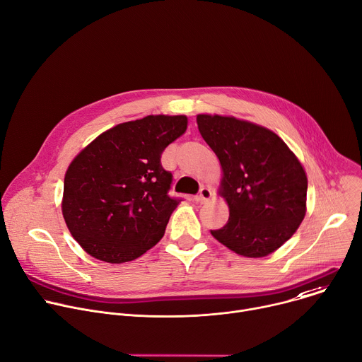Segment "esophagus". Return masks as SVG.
Instances as JSON below:
<instances>
[{
  "label": "esophagus",
  "instance_id": "obj_1",
  "mask_svg": "<svg viewBox=\"0 0 362 362\" xmlns=\"http://www.w3.org/2000/svg\"><path fill=\"white\" fill-rule=\"evenodd\" d=\"M211 196H212V190L209 187L204 186V187H201L199 193L196 194V201H198L199 204H205L211 198Z\"/></svg>",
  "mask_w": 362,
  "mask_h": 362
}]
</instances>
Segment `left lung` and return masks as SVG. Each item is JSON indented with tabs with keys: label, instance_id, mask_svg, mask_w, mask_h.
I'll use <instances>...</instances> for the list:
<instances>
[{
	"label": "left lung",
	"instance_id": "8db88e82",
	"mask_svg": "<svg viewBox=\"0 0 362 362\" xmlns=\"http://www.w3.org/2000/svg\"><path fill=\"white\" fill-rule=\"evenodd\" d=\"M199 133L218 156L221 193L229 219L211 234L244 257H266L281 247L306 214L308 177L273 131L233 117L198 115Z\"/></svg>",
	"mask_w": 362,
	"mask_h": 362
}]
</instances>
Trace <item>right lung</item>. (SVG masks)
<instances>
[{"label":"right lung","mask_w":362,"mask_h":362,"mask_svg":"<svg viewBox=\"0 0 362 362\" xmlns=\"http://www.w3.org/2000/svg\"><path fill=\"white\" fill-rule=\"evenodd\" d=\"M187 127L185 115H148L118 124L83 148L64 176L62 212L92 257L119 264L156 245L180 198L161 153Z\"/></svg>","instance_id":"1"}]
</instances>
